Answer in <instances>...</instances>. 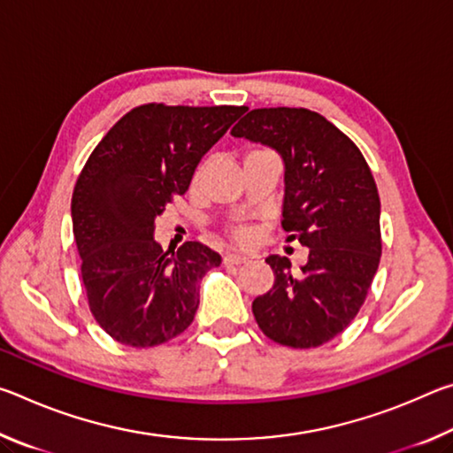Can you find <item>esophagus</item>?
Listing matches in <instances>:
<instances>
[{
    "label": "esophagus",
    "mask_w": 453,
    "mask_h": 453,
    "mask_svg": "<svg viewBox=\"0 0 453 453\" xmlns=\"http://www.w3.org/2000/svg\"><path fill=\"white\" fill-rule=\"evenodd\" d=\"M248 256H242V254H235V251H229V254H226L224 256V262L226 264H235V265H240V264H245L248 262Z\"/></svg>",
    "instance_id": "esophagus-1"
}]
</instances>
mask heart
Returning a JSON list of instances; mask_svg holds the SVG:
<instances>
[{
	"mask_svg": "<svg viewBox=\"0 0 453 453\" xmlns=\"http://www.w3.org/2000/svg\"><path fill=\"white\" fill-rule=\"evenodd\" d=\"M235 237H237V240H240L242 243H250L251 240H254V232H251V229H237Z\"/></svg>",
	"mask_w": 453,
	"mask_h": 453,
	"instance_id": "b5f03b06",
	"label": "heart"
}]
</instances>
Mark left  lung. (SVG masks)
I'll return each mask as SVG.
<instances>
[{
	"label": "left lung",
	"instance_id": "left-lung-1",
	"mask_svg": "<svg viewBox=\"0 0 453 453\" xmlns=\"http://www.w3.org/2000/svg\"><path fill=\"white\" fill-rule=\"evenodd\" d=\"M234 137L262 143L283 164V221L288 242L310 250L300 272L288 257L267 256L273 288L251 303L270 340L318 348L342 334L380 265V196L362 151L334 124L303 107L251 110Z\"/></svg>",
	"mask_w": 453,
	"mask_h": 453
}]
</instances>
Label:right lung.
<instances>
[{"label":"right lung","mask_w":453,"mask_h":453,"mask_svg":"<svg viewBox=\"0 0 453 453\" xmlns=\"http://www.w3.org/2000/svg\"><path fill=\"white\" fill-rule=\"evenodd\" d=\"M243 107L148 104L126 113L91 153L72 196L73 237L89 310L132 348L170 342L199 305V280L221 264L208 245L164 251L156 218L186 194L194 172Z\"/></svg>","instance_id":"right-lung-1"}]
</instances>
